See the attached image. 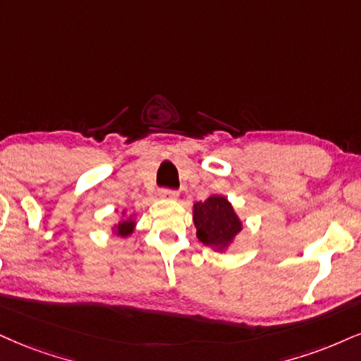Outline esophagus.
<instances>
[{"label": "esophagus", "instance_id": "esophagus-1", "mask_svg": "<svg viewBox=\"0 0 361 361\" xmlns=\"http://www.w3.org/2000/svg\"><path fill=\"white\" fill-rule=\"evenodd\" d=\"M177 197H179V192H176V190L164 189L160 192V199H164V201H177Z\"/></svg>", "mask_w": 361, "mask_h": 361}]
</instances>
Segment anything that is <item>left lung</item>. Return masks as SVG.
Wrapping results in <instances>:
<instances>
[{"label": "left lung", "instance_id": "obj_1", "mask_svg": "<svg viewBox=\"0 0 361 361\" xmlns=\"http://www.w3.org/2000/svg\"><path fill=\"white\" fill-rule=\"evenodd\" d=\"M197 239L216 252H226L243 231V221L228 197L209 195L206 201L195 202L192 209Z\"/></svg>", "mask_w": 361, "mask_h": 361}]
</instances>
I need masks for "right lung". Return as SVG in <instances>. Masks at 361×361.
I'll return each mask as SVG.
<instances>
[{
	"label": "right lung",
	"instance_id": "1",
	"mask_svg": "<svg viewBox=\"0 0 361 361\" xmlns=\"http://www.w3.org/2000/svg\"><path fill=\"white\" fill-rule=\"evenodd\" d=\"M137 228V214L135 212H127V209L122 211V219H120L117 224H114L110 231H112L114 235L117 238H128V235L133 234V231Z\"/></svg>",
	"mask_w": 361,
	"mask_h": 361
}]
</instances>
